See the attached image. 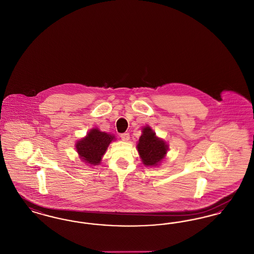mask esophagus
I'll use <instances>...</instances> for the list:
<instances>
[{
	"mask_svg": "<svg viewBox=\"0 0 254 254\" xmlns=\"http://www.w3.org/2000/svg\"><path fill=\"white\" fill-rule=\"evenodd\" d=\"M120 136H121L123 141H127L129 139V133L128 132L122 133Z\"/></svg>",
	"mask_w": 254,
	"mask_h": 254,
	"instance_id": "esophagus-1",
	"label": "esophagus"
}]
</instances>
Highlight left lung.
I'll use <instances>...</instances> for the list:
<instances>
[{"mask_svg": "<svg viewBox=\"0 0 254 254\" xmlns=\"http://www.w3.org/2000/svg\"><path fill=\"white\" fill-rule=\"evenodd\" d=\"M137 148L145 166L152 167L157 166L164 159L169 147L163 140L156 137L149 127H145L139 139Z\"/></svg>", "mask_w": 254, "mask_h": 254, "instance_id": "1", "label": "left lung"}]
</instances>
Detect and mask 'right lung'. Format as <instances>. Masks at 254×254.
Returning <instances> with one entry per match:
<instances>
[{
	"mask_svg": "<svg viewBox=\"0 0 254 254\" xmlns=\"http://www.w3.org/2000/svg\"><path fill=\"white\" fill-rule=\"evenodd\" d=\"M113 139L114 136L93 128L85 138L77 142L76 149L85 163L97 166L100 164L102 156Z\"/></svg>",
	"mask_w": 254,
	"mask_h": 254,
	"instance_id": "1",
	"label": "right lung"
}]
</instances>
